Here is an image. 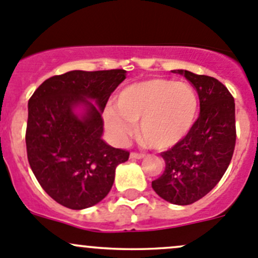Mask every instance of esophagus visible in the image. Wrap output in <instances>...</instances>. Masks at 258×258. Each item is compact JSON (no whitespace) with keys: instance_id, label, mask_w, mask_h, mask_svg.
<instances>
[{"instance_id":"34e87169","label":"esophagus","mask_w":258,"mask_h":258,"mask_svg":"<svg viewBox=\"0 0 258 258\" xmlns=\"http://www.w3.org/2000/svg\"><path fill=\"white\" fill-rule=\"evenodd\" d=\"M145 153H139V152H131L130 157L131 158H137V160H141V158L145 157Z\"/></svg>"}]
</instances>
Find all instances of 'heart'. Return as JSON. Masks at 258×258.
<instances>
[{"label": "heart", "mask_w": 258, "mask_h": 258, "mask_svg": "<svg viewBox=\"0 0 258 258\" xmlns=\"http://www.w3.org/2000/svg\"><path fill=\"white\" fill-rule=\"evenodd\" d=\"M116 110L107 108L105 123L123 141L140 122V137L157 150L172 147L188 135L199 113V97L189 85L153 79L127 86L117 96Z\"/></svg>", "instance_id": "heart-1"}]
</instances>
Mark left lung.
<instances>
[{"label":"left lung","mask_w":258,"mask_h":258,"mask_svg":"<svg viewBox=\"0 0 258 258\" xmlns=\"http://www.w3.org/2000/svg\"><path fill=\"white\" fill-rule=\"evenodd\" d=\"M196 88L200 116L183 140L161 153L165 171L152 181L156 194L173 205L199 201L225 175L236 145L235 100L215 77L177 70Z\"/></svg>","instance_id":"left-lung-1"}]
</instances>
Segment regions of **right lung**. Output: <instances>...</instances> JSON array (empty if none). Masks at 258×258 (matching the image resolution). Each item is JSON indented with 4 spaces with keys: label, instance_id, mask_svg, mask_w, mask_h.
Returning a JSON list of instances; mask_svg holds the SVG:
<instances>
[{
    "label": "right lung",
    "instance_id": "obj_1",
    "mask_svg": "<svg viewBox=\"0 0 258 258\" xmlns=\"http://www.w3.org/2000/svg\"><path fill=\"white\" fill-rule=\"evenodd\" d=\"M124 75L121 69L70 71L49 77L28 100V163L46 194L67 209L102 201L112 188L116 167L128 160V151L101 139L102 112ZM81 103L86 110L79 117L73 108Z\"/></svg>",
    "mask_w": 258,
    "mask_h": 258
}]
</instances>
